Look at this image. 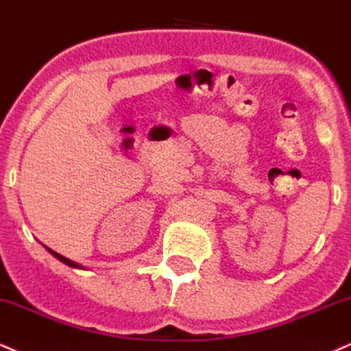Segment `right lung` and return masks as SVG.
I'll return each mask as SVG.
<instances>
[{
  "label": "right lung",
  "instance_id": "right-lung-1",
  "mask_svg": "<svg viewBox=\"0 0 351 351\" xmlns=\"http://www.w3.org/2000/svg\"><path fill=\"white\" fill-rule=\"evenodd\" d=\"M45 249H47V250H49V252H50L51 255H53V257H56V258H58V261H60V262H63V263H64V265H68V267H73V268H84V267H81V265H80V263L73 262V261H70V258L63 257V255H60L58 252H55V250H51V249H49V247H47V245H45Z\"/></svg>",
  "mask_w": 351,
  "mask_h": 351
}]
</instances>
